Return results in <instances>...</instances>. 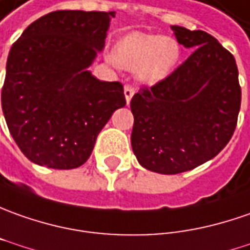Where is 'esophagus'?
Returning <instances> with one entry per match:
<instances>
[{
	"label": "esophagus",
	"mask_w": 250,
	"mask_h": 250,
	"mask_svg": "<svg viewBox=\"0 0 250 250\" xmlns=\"http://www.w3.org/2000/svg\"><path fill=\"white\" fill-rule=\"evenodd\" d=\"M124 95H125V99H126V104H129L130 99L135 95V89H133L130 85H125V88H124Z\"/></svg>",
	"instance_id": "34e87169"
}]
</instances>
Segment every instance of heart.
<instances>
[{"mask_svg": "<svg viewBox=\"0 0 250 250\" xmlns=\"http://www.w3.org/2000/svg\"><path fill=\"white\" fill-rule=\"evenodd\" d=\"M180 55L182 48L173 38L133 31L118 41L110 59L126 70H137V78L152 85L172 74Z\"/></svg>", "mask_w": 250, "mask_h": 250, "instance_id": "obj_1", "label": "heart"}]
</instances>
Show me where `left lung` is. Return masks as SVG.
Here are the masks:
<instances>
[{
  "instance_id": "left-lung-1",
  "label": "left lung",
  "mask_w": 250,
  "mask_h": 250,
  "mask_svg": "<svg viewBox=\"0 0 250 250\" xmlns=\"http://www.w3.org/2000/svg\"><path fill=\"white\" fill-rule=\"evenodd\" d=\"M170 28L177 42L194 49L191 56L130 100L133 154L143 168L161 175L215 158L230 142L241 107L238 68L230 52L205 31Z\"/></svg>"
}]
</instances>
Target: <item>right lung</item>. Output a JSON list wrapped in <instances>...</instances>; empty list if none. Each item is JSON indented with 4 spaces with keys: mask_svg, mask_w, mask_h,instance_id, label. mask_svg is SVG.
<instances>
[{
    "mask_svg": "<svg viewBox=\"0 0 250 250\" xmlns=\"http://www.w3.org/2000/svg\"><path fill=\"white\" fill-rule=\"evenodd\" d=\"M114 16L51 12L12 45L2 111L13 140L37 165L81 167L114 111L126 104L122 83L100 81L88 70L104 49Z\"/></svg>",
    "mask_w": 250,
    "mask_h": 250,
    "instance_id": "obj_1",
    "label": "right lung"
}]
</instances>
